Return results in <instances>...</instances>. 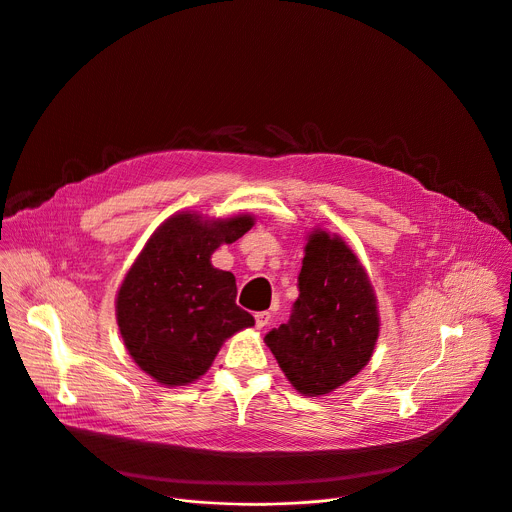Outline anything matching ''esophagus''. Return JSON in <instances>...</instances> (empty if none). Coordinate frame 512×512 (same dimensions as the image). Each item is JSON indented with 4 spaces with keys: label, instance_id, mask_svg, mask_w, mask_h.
Returning <instances> with one entry per match:
<instances>
[{
    "label": "esophagus",
    "instance_id": "34e87169",
    "mask_svg": "<svg viewBox=\"0 0 512 512\" xmlns=\"http://www.w3.org/2000/svg\"><path fill=\"white\" fill-rule=\"evenodd\" d=\"M269 319H271V313H269V311H259V313H255V327H257V329H263V327L269 323Z\"/></svg>",
    "mask_w": 512,
    "mask_h": 512
}]
</instances>
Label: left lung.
I'll use <instances>...</instances> for the list:
<instances>
[{"label": "left lung", "instance_id": "8db88e82", "mask_svg": "<svg viewBox=\"0 0 512 512\" xmlns=\"http://www.w3.org/2000/svg\"><path fill=\"white\" fill-rule=\"evenodd\" d=\"M291 319L265 344L289 384L319 398L358 376L374 356L380 313L374 285L354 249L325 229L307 235Z\"/></svg>", "mask_w": 512, "mask_h": 512}]
</instances>
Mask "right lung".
<instances>
[{
    "label": "right lung",
    "mask_w": 512,
    "mask_h": 512,
    "mask_svg": "<svg viewBox=\"0 0 512 512\" xmlns=\"http://www.w3.org/2000/svg\"><path fill=\"white\" fill-rule=\"evenodd\" d=\"M255 225L251 213L225 219L179 211L150 235L116 293V321L134 364L154 382L177 388L197 382L221 346L255 325L235 303L231 271L211 255Z\"/></svg>",
    "instance_id": "right-lung-1"
}]
</instances>
